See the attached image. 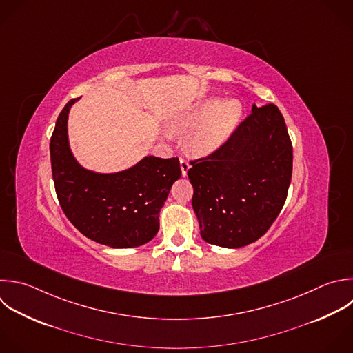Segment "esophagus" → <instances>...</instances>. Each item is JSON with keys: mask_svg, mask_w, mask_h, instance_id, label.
I'll return each instance as SVG.
<instances>
[{"mask_svg": "<svg viewBox=\"0 0 353 353\" xmlns=\"http://www.w3.org/2000/svg\"><path fill=\"white\" fill-rule=\"evenodd\" d=\"M179 164H181V171H182V175H183V176H186V175H188V171H189V168H190V164H189V161H188V160H185V159H181Z\"/></svg>", "mask_w": 353, "mask_h": 353, "instance_id": "obj_1", "label": "esophagus"}]
</instances>
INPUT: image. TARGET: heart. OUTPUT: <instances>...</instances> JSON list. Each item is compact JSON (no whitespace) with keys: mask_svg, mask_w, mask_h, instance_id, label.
Returning <instances> with one entry per match:
<instances>
[{"mask_svg":"<svg viewBox=\"0 0 353 353\" xmlns=\"http://www.w3.org/2000/svg\"><path fill=\"white\" fill-rule=\"evenodd\" d=\"M243 105L237 99L207 98L170 120V127L188 134L186 146L194 156H210L219 150L234 134L243 119Z\"/></svg>","mask_w":353,"mask_h":353,"instance_id":"b5f03b06","label":"heart"}]
</instances>
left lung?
Listing matches in <instances>:
<instances>
[{"instance_id":"1","label":"left lung","mask_w":353,"mask_h":353,"mask_svg":"<svg viewBox=\"0 0 353 353\" xmlns=\"http://www.w3.org/2000/svg\"><path fill=\"white\" fill-rule=\"evenodd\" d=\"M291 172L292 146L280 110L252 105L230 139L188 171L203 240L225 248L256 241L280 214Z\"/></svg>"}]
</instances>
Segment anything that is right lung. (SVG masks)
Here are the masks:
<instances>
[{
	"instance_id": "add662e5",
	"label": "right lung",
	"mask_w": 353,
	"mask_h": 353,
	"mask_svg": "<svg viewBox=\"0 0 353 353\" xmlns=\"http://www.w3.org/2000/svg\"><path fill=\"white\" fill-rule=\"evenodd\" d=\"M72 99L61 112L51 138V164L59 204L69 221L88 239L132 248L159 232V214L171 186L181 178L179 160L145 156L119 172H97L74 157L68 132Z\"/></svg>"
}]
</instances>
